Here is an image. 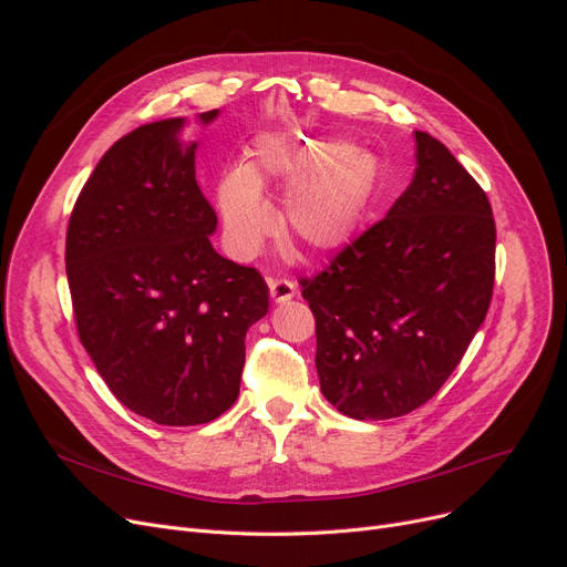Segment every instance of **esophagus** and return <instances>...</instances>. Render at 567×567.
<instances>
[{
  "label": "esophagus",
  "instance_id": "obj_1",
  "mask_svg": "<svg viewBox=\"0 0 567 567\" xmlns=\"http://www.w3.org/2000/svg\"><path fill=\"white\" fill-rule=\"evenodd\" d=\"M268 291H271V299L276 303H285V301H291L296 296V282H291L287 278H271L268 280Z\"/></svg>",
  "mask_w": 567,
  "mask_h": 567
}]
</instances>
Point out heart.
Masks as SVG:
<instances>
[{
	"mask_svg": "<svg viewBox=\"0 0 567 567\" xmlns=\"http://www.w3.org/2000/svg\"><path fill=\"white\" fill-rule=\"evenodd\" d=\"M381 182L368 148L342 140H264L246 167L227 172L216 190L231 250L250 257L274 229L261 188H285L280 227L287 244L306 255L344 248L361 229Z\"/></svg>",
	"mask_w": 567,
	"mask_h": 567,
	"instance_id": "1",
	"label": "heart"
}]
</instances>
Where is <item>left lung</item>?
I'll return each mask as SVG.
<instances>
[{
    "label": "left lung",
    "mask_w": 567,
    "mask_h": 567,
    "mask_svg": "<svg viewBox=\"0 0 567 567\" xmlns=\"http://www.w3.org/2000/svg\"><path fill=\"white\" fill-rule=\"evenodd\" d=\"M494 250L485 190L415 131V172L391 212L301 278L323 398L355 421L398 419L432 400L485 321Z\"/></svg>",
    "instance_id": "obj_1"
}]
</instances>
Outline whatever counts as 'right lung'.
<instances>
[{"mask_svg":"<svg viewBox=\"0 0 567 567\" xmlns=\"http://www.w3.org/2000/svg\"><path fill=\"white\" fill-rule=\"evenodd\" d=\"M218 110L202 112L208 124ZM163 118L116 140L78 195L66 276L78 336L112 395L158 425L216 421L238 398L246 333L268 312L257 268L220 257L195 148Z\"/></svg>","mask_w":567,"mask_h":567,"instance_id":"obj_1","label":"right lung"}]
</instances>
